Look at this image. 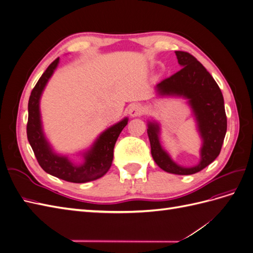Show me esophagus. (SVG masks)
<instances>
[{
    "mask_svg": "<svg viewBox=\"0 0 253 253\" xmlns=\"http://www.w3.org/2000/svg\"><path fill=\"white\" fill-rule=\"evenodd\" d=\"M142 112H143V109L140 104H132L129 106V110H128V114L131 115L132 117L139 116V115L142 114Z\"/></svg>",
    "mask_w": 253,
    "mask_h": 253,
    "instance_id": "obj_1",
    "label": "esophagus"
}]
</instances>
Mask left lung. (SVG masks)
I'll return each mask as SVG.
<instances>
[{
  "mask_svg": "<svg viewBox=\"0 0 253 253\" xmlns=\"http://www.w3.org/2000/svg\"><path fill=\"white\" fill-rule=\"evenodd\" d=\"M181 70L155 86L158 96L182 97L188 100L202 139L201 160L194 167L176 164L159 140L160 126L156 121L148 122L151 154L164 171L177 175H191L202 171L219 155L227 132L224 97L212 76L196 58L186 51H175Z\"/></svg>",
  "mask_w": 253,
  "mask_h": 253,
  "instance_id": "obj_1",
  "label": "left lung"
}]
</instances>
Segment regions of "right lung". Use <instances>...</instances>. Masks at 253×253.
<instances>
[{"instance_id": "obj_1", "label": "right lung", "mask_w": 253, "mask_h": 253, "mask_svg": "<svg viewBox=\"0 0 253 253\" xmlns=\"http://www.w3.org/2000/svg\"><path fill=\"white\" fill-rule=\"evenodd\" d=\"M59 64V58L46 68L32 90L28 101L27 138L42 169L56 177L70 182L83 183L102 177L110 170L114 157V147L119 134L127 125V117L106 128L98 136L91 147L81 153L84 162L74 164L65 155L53 151L45 137L40 113V99L43 90Z\"/></svg>"}]
</instances>
